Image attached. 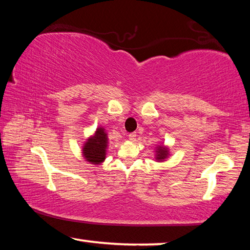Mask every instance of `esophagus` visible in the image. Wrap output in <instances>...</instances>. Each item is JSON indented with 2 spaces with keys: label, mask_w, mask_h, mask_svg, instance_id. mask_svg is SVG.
I'll return each mask as SVG.
<instances>
[{
  "label": "esophagus",
  "mask_w": 250,
  "mask_h": 250,
  "mask_svg": "<svg viewBox=\"0 0 250 250\" xmlns=\"http://www.w3.org/2000/svg\"><path fill=\"white\" fill-rule=\"evenodd\" d=\"M135 139H137V133L132 132V133L129 134V140L130 141H135Z\"/></svg>",
  "instance_id": "34e87169"
}]
</instances>
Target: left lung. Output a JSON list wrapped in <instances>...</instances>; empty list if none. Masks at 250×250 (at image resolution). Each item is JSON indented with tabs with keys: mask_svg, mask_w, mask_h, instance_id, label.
Here are the masks:
<instances>
[{
	"mask_svg": "<svg viewBox=\"0 0 250 250\" xmlns=\"http://www.w3.org/2000/svg\"><path fill=\"white\" fill-rule=\"evenodd\" d=\"M155 159L158 161H164L168 156V149L163 146H156Z\"/></svg>",
	"mask_w": 250,
	"mask_h": 250,
	"instance_id": "left-lung-1",
	"label": "left lung"
}]
</instances>
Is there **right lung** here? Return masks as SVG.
<instances>
[{"mask_svg": "<svg viewBox=\"0 0 250 250\" xmlns=\"http://www.w3.org/2000/svg\"><path fill=\"white\" fill-rule=\"evenodd\" d=\"M108 146V137L104 128H97L94 135H91L84 142L83 147V155L87 162L91 164L103 163L105 159V151Z\"/></svg>", "mask_w": 250, "mask_h": 250, "instance_id": "right-lung-1", "label": "right lung"}]
</instances>
